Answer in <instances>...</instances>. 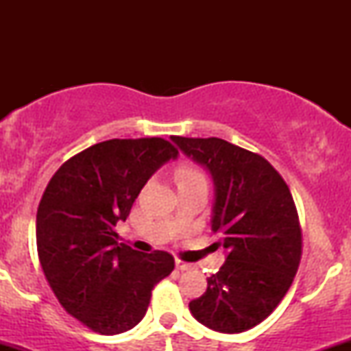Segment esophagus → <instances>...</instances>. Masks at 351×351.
I'll use <instances>...</instances> for the list:
<instances>
[{
    "mask_svg": "<svg viewBox=\"0 0 351 351\" xmlns=\"http://www.w3.org/2000/svg\"><path fill=\"white\" fill-rule=\"evenodd\" d=\"M176 269H178V271H193V269H195V265L193 264H189V263H184V261H181V259H176Z\"/></svg>",
    "mask_w": 351,
    "mask_h": 351,
    "instance_id": "obj_1",
    "label": "esophagus"
}]
</instances>
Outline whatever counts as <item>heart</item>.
Masks as SVG:
<instances>
[{
    "label": "heart",
    "mask_w": 351,
    "mask_h": 351,
    "mask_svg": "<svg viewBox=\"0 0 351 351\" xmlns=\"http://www.w3.org/2000/svg\"><path fill=\"white\" fill-rule=\"evenodd\" d=\"M176 180H178V184L180 183H188V181L204 180V175L199 170H196L195 167L184 165V167H180L178 171H176Z\"/></svg>",
    "instance_id": "obj_1"
}]
</instances>
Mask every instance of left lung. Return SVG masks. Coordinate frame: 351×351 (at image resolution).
I'll return each mask as SVG.
<instances>
[{"mask_svg":"<svg viewBox=\"0 0 351 351\" xmlns=\"http://www.w3.org/2000/svg\"><path fill=\"white\" fill-rule=\"evenodd\" d=\"M215 181L211 231L226 263L189 302L193 317L221 333H241L265 320L292 285L302 229L287 183L264 156L216 138L171 136Z\"/></svg>","mask_w":351,"mask_h":351,"instance_id":"8db88e82","label":"left lung"}]
</instances>
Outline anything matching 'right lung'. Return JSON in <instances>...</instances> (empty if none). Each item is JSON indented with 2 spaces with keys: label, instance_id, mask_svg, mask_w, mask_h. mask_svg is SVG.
<instances>
[{
  "label": "right lung",
  "instance_id": "right-lung-1",
  "mask_svg": "<svg viewBox=\"0 0 351 351\" xmlns=\"http://www.w3.org/2000/svg\"><path fill=\"white\" fill-rule=\"evenodd\" d=\"M178 156L168 140H107L67 160L54 173L36 216L39 263L67 313L100 335L134 328L152 291L175 259L119 243L114 231L162 165Z\"/></svg>",
  "mask_w": 351,
  "mask_h": 351
}]
</instances>
